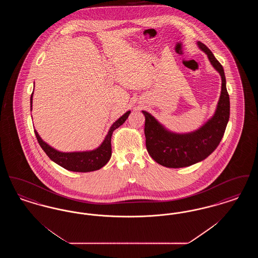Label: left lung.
<instances>
[{
    "label": "left lung",
    "instance_id": "8db88e82",
    "mask_svg": "<svg viewBox=\"0 0 258 258\" xmlns=\"http://www.w3.org/2000/svg\"><path fill=\"white\" fill-rule=\"evenodd\" d=\"M197 45L208 56L211 64L221 77V97L212 118L195 132L176 134L168 131L150 113L142 111L145 116L148 153L159 164L169 168L186 167L208 158L219 146L229 120L230 101L223 68L204 43L197 41Z\"/></svg>",
    "mask_w": 258,
    "mask_h": 258
}]
</instances>
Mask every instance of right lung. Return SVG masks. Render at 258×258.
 Masks as SVG:
<instances>
[{"label": "right lung", "instance_id": "1", "mask_svg": "<svg viewBox=\"0 0 258 258\" xmlns=\"http://www.w3.org/2000/svg\"><path fill=\"white\" fill-rule=\"evenodd\" d=\"M33 104V94L31 96V110ZM131 111H127L120 117L115 123H113L109 128V132L105 136L102 143L97 149L92 151H83V152H60L53 147H51L46 142H44L37 131L35 130V134L37 141L45 152V154L49 157L51 160L55 163L59 164L67 170L74 172H91L98 170L103 167L109 160L112 155L111 149V136L113 132L122 125L127 119Z\"/></svg>", "mask_w": 258, "mask_h": 258}]
</instances>
